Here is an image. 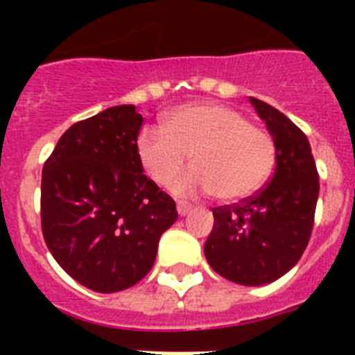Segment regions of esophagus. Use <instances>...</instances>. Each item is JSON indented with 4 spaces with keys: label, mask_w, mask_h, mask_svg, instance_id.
<instances>
[{
    "label": "esophagus",
    "mask_w": 355,
    "mask_h": 355,
    "mask_svg": "<svg viewBox=\"0 0 355 355\" xmlns=\"http://www.w3.org/2000/svg\"><path fill=\"white\" fill-rule=\"evenodd\" d=\"M177 211L178 216H188L189 211H191V205L189 202H186V200H178L177 202Z\"/></svg>",
    "instance_id": "esophagus-1"
}]
</instances>
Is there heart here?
I'll list each match as a JSON object with an SVG mask.
<instances>
[{"instance_id": "heart-1", "label": "heart", "mask_w": 355, "mask_h": 355, "mask_svg": "<svg viewBox=\"0 0 355 355\" xmlns=\"http://www.w3.org/2000/svg\"><path fill=\"white\" fill-rule=\"evenodd\" d=\"M136 150L145 173L158 186H169L191 156L195 169L175 184V191H210L227 202L252 195L275 166L270 134L217 103L173 110L164 119V128L145 127L139 132Z\"/></svg>"}]
</instances>
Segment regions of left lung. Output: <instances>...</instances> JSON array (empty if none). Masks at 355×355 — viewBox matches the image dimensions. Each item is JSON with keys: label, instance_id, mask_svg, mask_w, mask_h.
<instances>
[{"label": "left lung", "instance_id": "1", "mask_svg": "<svg viewBox=\"0 0 355 355\" xmlns=\"http://www.w3.org/2000/svg\"><path fill=\"white\" fill-rule=\"evenodd\" d=\"M275 139L270 182L236 205L214 208L205 254L217 275L241 286H263L295 267L308 247L319 199V173L306 134L267 103L250 97Z\"/></svg>", "mask_w": 355, "mask_h": 355}]
</instances>
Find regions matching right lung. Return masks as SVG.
I'll return each instance as SVG.
<instances>
[{"mask_svg":"<svg viewBox=\"0 0 355 355\" xmlns=\"http://www.w3.org/2000/svg\"><path fill=\"white\" fill-rule=\"evenodd\" d=\"M144 118L119 105L75 123L42 171V234L80 286L118 293L155 263L160 236L177 221L175 200L144 175Z\"/></svg>","mask_w":355,"mask_h":355,"instance_id":"add662e5","label":"right lung"}]
</instances>
